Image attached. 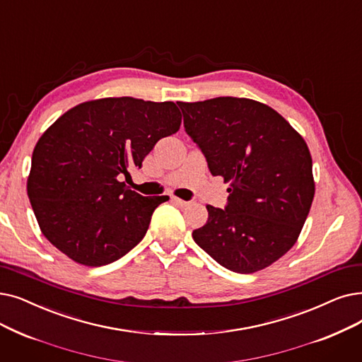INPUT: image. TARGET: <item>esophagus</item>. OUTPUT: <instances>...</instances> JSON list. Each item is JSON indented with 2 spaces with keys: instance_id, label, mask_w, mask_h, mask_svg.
<instances>
[{
  "instance_id": "1",
  "label": "esophagus",
  "mask_w": 362,
  "mask_h": 362,
  "mask_svg": "<svg viewBox=\"0 0 362 362\" xmlns=\"http://www.w3.org/2000/svg\"><path fill=\"white\" fill-rule=\"evenodd\" d=\"M171 201L173 202H176V204H179V206H187V204H189V202H187V201H185V199H180V198H177V197H173L171 198Z\"/></svg>"
}]
</instances>
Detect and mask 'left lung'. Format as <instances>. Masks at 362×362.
Masks as SVG:
<instances>
[{
  "label": "left lung",
  "mask_w": 362,
  "mask_h": 362,
  "mask_svg": "<svg viewBox=\"0 0 362 362\" xmlns=\"http://www.w3.org/2000/svg\"><path fill=\"white\" fill-rule=\"evenodd\" d=\"M186 133L223 177L228 206H207L194 241L223 268L253 274L296 244L315 182L305 139L271 106L244 98L179 102Z\"/></svg>",
  "instance_id": "obj_1"
}]
</instances>
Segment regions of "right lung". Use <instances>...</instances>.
<instances>
[{"label":"right lung","mask_w":362,"mask_h":362,"mask_svg":"<svg viewBox=\"0 0 362 362\" xmlns=\"http://www.w3.org/2000/svg\"><path fill=\"white\" fill-rule=\"evenodd\" d=\"M180 124L176 103L134 98L88 100L59 117L38 139L26 183L44 237L84 266L127 255L168 197H142L121 177Z\"/></svg>","instance_id":"right-lung-1"}]
</instances>
